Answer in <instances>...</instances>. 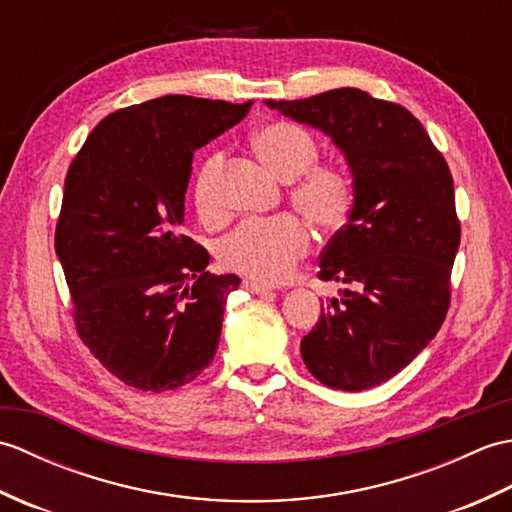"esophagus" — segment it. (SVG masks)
Segmentation results:
<instances>
[{
	"mask_svg": "<svg viewBox=\"0 0 512 512\" xmlns=\"http://www.w3.org/2000/svg\"><path fill=\"white\" fill-rule=\"evenodd\" d=\"M242 286H244L248 292H253V295H266V292H273V288L262 284V281H255V279H244Z\"/></svg>",
	"mask_w": 512,
	"mask_h": 512,
	"instance_id": "obj_1",
	"label": "esophagus"
}]
</instances>
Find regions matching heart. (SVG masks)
<instances>
[{"mask_svg":"<svg viewBox=\"0 0 512 512\" xmlns=\"http://www.w3.org/2000/svg\"><path fill=\"white\" fill-rule=\"evenodd\" d=\"M253 147L270 171L281 180H292L288 198L306 220L321 231L345 224L354 200L350 173L336 162L317 160L319 145L306 127L288 121L268 123L255 132ZM222 171L224 154L211 151L193 176V204L204 222L224 217ZM310 246V231L299 217L277 215L233 228L217 244V259L235 273L270 284L288 277Z\"/></svg>","mask_w":512,"mask_h":512,"instance_id":"heart-1","label":"heart"}]
</instances>
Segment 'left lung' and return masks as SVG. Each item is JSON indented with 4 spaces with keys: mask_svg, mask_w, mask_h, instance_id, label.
<instances>
[{
    "mask_svg": "<svg viewBox=\"0 0 512 512\" xmlns=\"http://www.w3.org/2000/svg\"><path fill=\"white\" fill-rule=\"evenodd\" d=\"M266 105L328 134L354 176L350 217L319 262V279L341 288L303 336V363L332 389L376 387L447 317L460 246L449 165L416 116L363 90Z\"/></svg>",
    "mask_w": 512,
    "mask_h": 512,
    "instance_id": "8db88e82",
    "label": "left lung"
}]
</instances>
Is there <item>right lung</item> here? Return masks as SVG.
I'll list each match as a JSON object with an SVG mask.
<instances>
[{"mask_svg": "<svg viewBox=\"0 0 512 512\" xmlns=\"http://www.w3.org/2000/svg\"><path fill=\"white\" fill-rule=\"evenodd\" d=\"M248 103L169 94L92 129L65 176L54 248L81 341L107 372L143 391L187 385L213 361L237 275L206 273L182 233L193 154Z\"/></svg>", "mask_w": 512, "mask_h": 512, "instance_id": "obj_1", "label": "right lung"}]
</instances>
